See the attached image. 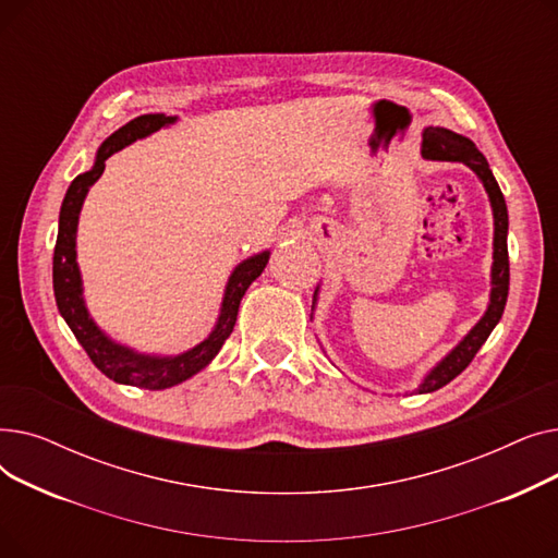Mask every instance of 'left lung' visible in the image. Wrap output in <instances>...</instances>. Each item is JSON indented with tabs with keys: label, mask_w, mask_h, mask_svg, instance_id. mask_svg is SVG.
Here are the masks:
<instances>
[{
	"label": "left lung",
	"mask_w": 558,
	"mask_h": 558,
	"mask_svg": "<svg viewBox=\"0 0 558 558\" xmlns=\"http://www.w3.org/2000/svg\"><path fill=\"white\" fill-rule=\"evenodd\" d=\"M423 156L429 160H450V162H463L471 167L480 175V181L484 183V187L488 192L493 219H495L493 274H490L493 289H490L488 310L480 318V324L463 337V341L452 350V353L441 364H436L429 371V375L423 379V385L418 387V393H429V391H436V389L446 387L448 383H452V379L473 362L477 350L484 345V341L497 326V320L502 318L507 296H509V248H507L509 215H507V203H505L500 185H497L486 158L480 154V149L471 140L459 135V133H452L448 129L429 126L423 133Z\"/></svg>",
	"instance_id": "1"
}]
</instances>
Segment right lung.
<instances>
[{"instance_id":"obj_1","label":"right lung","mask_w":558,"mask_h":558,"mask_svg":"<svg viewBox=\"0 0 558 558\" xmlns=\"http://www.w3.org/2000/svg\"><path fill=\"white\" fill-rule=\"evenodd\" d=\"M175 122V117L167 114H140L129 124H124L120 131H114L97 151L95 167L85 173H78L72 181L63 205H61V217H58V238L53 248V296L58 312L63 314L68 320L70 330L74 332L76 341L83 345L87 357L93 364L110 379L120 385H131L140 389H169L173 385L185 383L187 377L198 373L201 368L208 366L213 357L219 353L223 341L230 337L234 320H238L242 296L246 294L248 284L264 271L269 262V251L259 255H253L244 259L238 269L232 271L226 296L221 303V314L217 320V328L210 332V337L194 345L192 350L175 357H154V355H140L133 353L131 348H124L120 343L110 341L90 318L83 303V289H81V274L76 264V226H78V213L83 198L99 181L104 173L106 160L114 154L124 149L131 142L156 133L158 129Z\"/></svg>"}]
</instances>
